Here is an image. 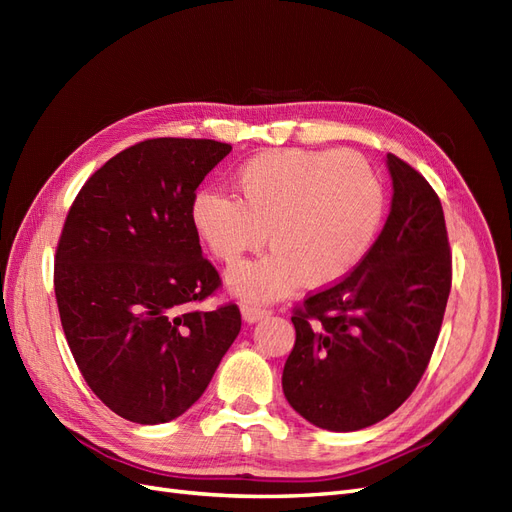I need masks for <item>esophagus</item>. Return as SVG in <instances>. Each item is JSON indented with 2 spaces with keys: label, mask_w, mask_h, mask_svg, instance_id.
<instances>
[{
  "label": "esophagus",
  "mask_w": 512,
  "mask_h": 512,
  "mask_svg": "<svg viewBox=\"0 0 512 512\" xmlns=\"http://www.w3.org/2000/svg\"><path fill=\"white\" fill-rule=\"evenodd\" d=\"M271 314V309L256 305V303H243L241 305V316L245 322H258L262 318H267Z\"/></svg>",
  "instance_id": "34e87169"
}]
</instances>
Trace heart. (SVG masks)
<instances>
[{
	"label": "heart",
	"mask_w": 512,
	"mask_h": 512,
	"mask_svg": "<svg viewBox=\"0 0 512 512\" xmlns=\"http://www.w3.org/2000/svg\"><path fill=\"white\" fill-rule=\"evenodd\" d=\"M237 198L200 190L190 220L209 252L235 265L267 241L273 250L228 273L247 301H271L303 280L329 286L361 265L384 218V188L354 151H269L235 173Z\"/></svg>",
	"instance_id": "1"
}]
</instances>
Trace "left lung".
Segmentation results:
<instances>
[{"mask_svg": "<svg viewBox=\"0 0 512 512\" xmlns=\"http://www.w3.org/2000/svg\"><path fill=\"white\" fill-rule=\"evenodd\" d=\"M391 213L361 265L294 309L282 389L329 431L376 425L412 395L436 348L451 292V247L438 194L386 156Z\"/></svg>", "mask_w": 512, "mask_h": 512, "instance_id": "obj_1", "label": "left lung"}]
</instances>
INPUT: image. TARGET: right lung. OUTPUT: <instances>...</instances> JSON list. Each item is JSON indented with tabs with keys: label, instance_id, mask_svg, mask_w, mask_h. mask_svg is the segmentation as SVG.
<instances>
[{
	"label": "right lung",
	"instance_id": "obj_1",
	"mask_svg": "<svg viewBox=\"0 0 512 512\" xmlns=\"http://www.w3.org/2000/svg\"><path fill=\"white\" fill-rule=\"evenodd\" d=\"M209 138H149L81 188L55 254V297L76 365L132 423H168L205 393L241 331L190 220L196 188L228 153Z\"/></svg>",
	"mask_w": 512,
	"mask_h": 512
}]
</instances>
